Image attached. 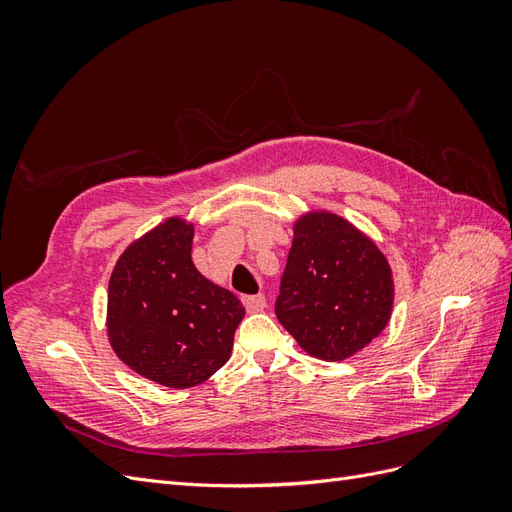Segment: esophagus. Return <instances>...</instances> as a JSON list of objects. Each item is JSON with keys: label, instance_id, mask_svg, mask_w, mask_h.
Returning <instances> with one entry per match:
<instances>
[{"label": "esophagus", "instance_id": "esophagus-1", "mask_svg": "<svg viewBox=\"0 0 512 512\" xmlns=\"http://www.w3.org/2000/svg\"><path fill=\"white\" fill-rule=\"evenodd\" d=\"M243 305L250 314L254 312H262V309L267 307V299L262 297V294H247V297H243Z\"/></svg>", "mask_w": 512, "mask_h": 512}]
</instances>
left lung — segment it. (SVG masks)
I'll use <instances>...</instances> for the list:
<instances>
[{
  "label": "left lung",
  "mask_w": 512,
  "mask_h": 512,
  "mask_svg": "<svg viewBox=\"0 0 512 512\" xmlns=\"http://www.w3.org/2000/svg\"><path fill=\"white\" fill-rule=\"evenodd\" d=\"M391 309L393 275L374 241L327 211L294 224L275 316L305 352L344 361L382 333Z\"/></svg>",
  "instance_id": "8db88e82"
}]
</instances>
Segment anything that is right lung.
<instances>
[{
	"label": "right lung",
	"mask_w": 512,
	"mask_h": 512,
	"mask_svg": "<svg viewBox=\"0 0 512 512\" xmlns=\"http://www.w3.org/2000/svg\"><path fill=\"white\" fill-rule=\"evenodd\" d=\"M194 226L170 218L121 254L108 282L106 329L119 359L170 389L205 382L230 359L241 301L200 275Z\"/></svg>",
	"instance_id": "right-lung-1"
}]
</instances>
